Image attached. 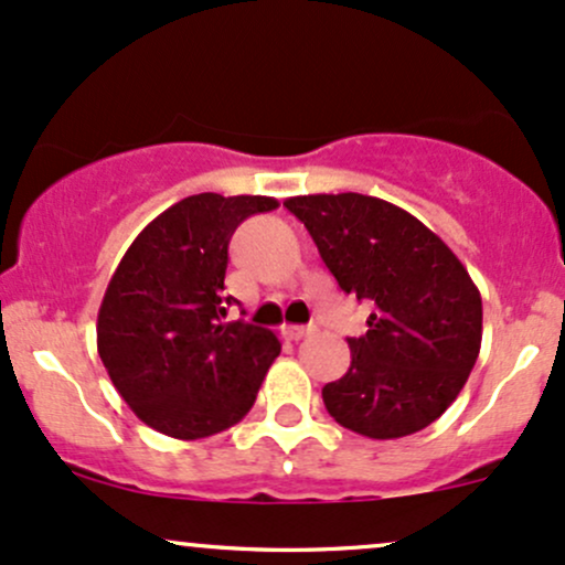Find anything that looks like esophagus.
I'll list each match as a JSON object with an SVG mask.
<instances>
[{
  "label": "esophagus",
  "instance_id": "34e87169",
  "mask_svg": "<svg viewBox=\"0 0 565 565\" xmlns=\"http://www.w3.org/2000/svg\"><path fill=\"white\" fill-rule=\"evenodd\" d=\"M313 332H316L313 327H300V323H289V327H284V337H287V340H302V337Z\"/></svg>",
  "mask_w": 565,
  "mask_h": 565
}]
</instances>
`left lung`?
Instances as JSON below:
<instances>
[{"instance_id": "obj_1", "label": "left lung", "mask_w": 565, "mask_h": 565, "mask_svg": "<svg viewBox=\"0 0 565 565\" xmlns=\"http://www.w3.org/2000/svg\"><path fill=\"white\" fill-rule=\"evenodd\" d=\"M284 206L308 228L345 295L372 302L350 337V369L323 385L334 423L366 438H404L436 423L481 350V291L417 217L364 193H310Z\"/></svg>"}]
</instances>
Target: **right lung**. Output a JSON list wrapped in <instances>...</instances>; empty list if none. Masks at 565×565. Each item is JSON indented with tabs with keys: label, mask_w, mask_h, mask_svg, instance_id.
Masks as SVG:
<instances>
[{
	"label": "right lung",
	"mask_w": 565,
	"mask_h": 565,
	"mask_svg": "<svg viewBox=\"0 0 565 565\" xmlns=\"http://www.w3.org/2000/svg\"><path fill=\"white\" fill-rule=\"evenodd\" d=\"M270 196H188L138 233L100 310L97 353L114 387L148 427L196 440L228 430L255 404L281 342L270 329L225 323L233 231Z\"/></svg>",
	"instance_id": "obj_1"
}]
</instances>
